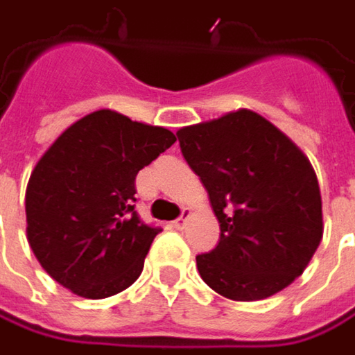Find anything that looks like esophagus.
Segmentation results:
<instances>
[{
	"label": "esophagus",
	"instance_id": "1",
	"mask_svg": "<svg viewBox=\"0 0 355 355\" xmlns=\"http://www.w3.org/2000/svg\"><path fill=\"white\" fill-rule=\"evenodd\" d=\"M189 216H191V210H187V208H184V210H182V214H180V218H177V220L173 223V226L178 228V230H180V228H184V224H187V220H189Z\"/></svg>",
	"mask_w": 355,
	"mask_h": 355
}]
</instances>
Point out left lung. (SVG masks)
Returning <instances> with one entry per match:
<instances>
[{
  "instance_id": "8db88e82",
  "label": "left lung",
  "mask_w": 355,
  "mask_h": 355,
  "mask_svg": "<svg viewBox=\"0 0 355 355\" xmlns=\"http://www.w3.org/2000/svg\"><path fill=\"white\" fill-rule=\"evenodd\" d=\"M177 137L220 224L218 246L196 256L200 278L236 302L264 300L292 284L324 234L308 157L250 109L182 127Z\"/></svg>"
}]
</instances>
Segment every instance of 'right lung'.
Listing matches in <instances>:
<instances>
[{
    "instance_id": "obj_1",
    "label": "right lung",
    "mask_w": 355,
    "mask_h": 355,
    "mask_svg": "<svg viewBox=\"0 0 355 355\" xmlns=\"http://www.w3.org/2000/svg\"><path fill=\"white\" fill-rule=\"evenodd\" d=\"M175 141L164 127L101 109L41 155L25 191L27 242L55 282L99 300L141 276L161 228L135 212V178Z\"/></svg>"
}]
</instances>
